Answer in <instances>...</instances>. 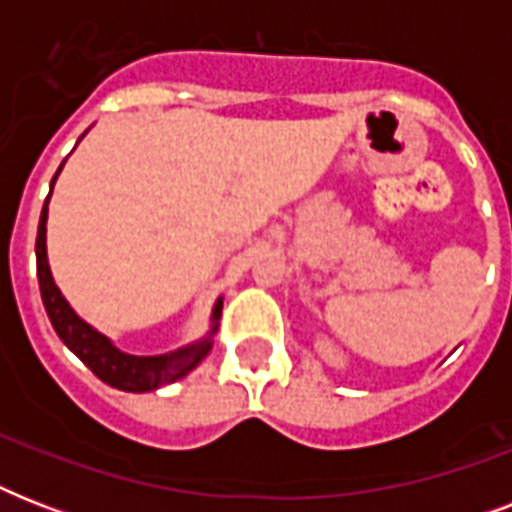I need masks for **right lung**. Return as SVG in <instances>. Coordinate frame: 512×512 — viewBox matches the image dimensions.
<instances>
[{"instance_id": "obj_1", "label": "right lung", "mask_w": 512, "mask_h": 512, "mask_svg": "<svg viewBox=\"0 0 512 512\" xmlns=\"http://www.w3.org/2000/svg\"><path fill=\"white\" fill-rule=\"evenodd\" d=\"M52 183H55V177H52ZM44 239H47V204L42 207L39 231H36V276H39V292H42L44 311L50 316L52 327H55L60 340L68 345V350H74L76 356L90 366V372L100 377L106 385L127 390V393H148V390L162 388V385H170V382L185 377L193 366L199 364L201 358L207 356L209 348H212V335L217 332V319H220V311H223L220 300H217L215 311H212L215 324H212L204 340L185 345V348L170 350V353H162V356H130V353H122L119 348H114L108 337L95 332L90 324H84L71 311L66 297L60 295V289L52 281Z\"/></svg>"}]
</instances>
